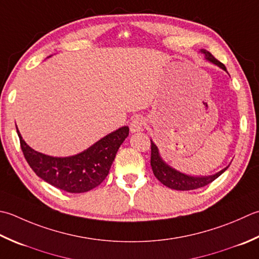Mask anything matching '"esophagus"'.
I'll list each match as a JSON object with an SVG mask.
<instances>
[{
    "instance_id": "esophagus-1",
    "label": "esophagus",
    "mask_w": 259,
    "mask_h": 259,
    "mask_svg": "<svg viewBox=\"0 0 259 259\" xmlns=\"http://www.w3.org/2000/svg\"><path fill=\"white\" fill-rule=\"evenodd\" d=\"M145 121L140 116H136L135 119L131 120L130 122V131L131 133H140V131L144 130Z\"/></svg>"
}]
</instances>
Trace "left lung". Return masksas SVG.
Returning <instances> with one entry per match:
<instances>
[{
  "mask_svg": "<svg viewBox=\"0 0 259 259\" xmlns=\"http://www.w3.org/2000/svg\"><path fill=\"white\" fill-rule=\"evenodd\" d=\"M201 53H203L205 55V58L207 60H210L211 63L219 66L220 68H222L227 72L226 66L222 63H220L218 59H215L211 53H209L207 50H204V49H201ZM150 145H151L150 165H151V168H153V173L156 176V179L158 180L161 184L169 187V189L177 190V191H190V190L200 189V187H203L207 184L212 183V182L217 180L218 177H219L228 168V167H226V168L220 170L219 173L211 176L199 177V176L185 175L179 170L171 168L170 166L167 165L165 161L161 159V157L159 156V153H158V148H157V146L151 140H150Z\"/></svg>",
  "mask_w": 259,
  "mask_h": 259,
  "instance_id": "8db88e82",
  "label": "left lung"
}]
</instances>
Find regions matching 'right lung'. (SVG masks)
I'll return each instance as SVG.
<instances>
[{"label": "right lung", "mask_w": 259, "mask_h": 259, "mask_svg": "<svg viewBox=\"0 0 259 259\" xmlns=\"http://www.w3.org/2000/svg\"><path fill=\"white\" fill-rule=\"evenodd\" d=\"M17 133L25 160L40 179L68 193H84L99 186L108 176L116 151L129 135V128L122 126L83 153L70 157L38 153L25 144L18 126Z\"/></svg>", "instance_id": "1"}]
</instances>
